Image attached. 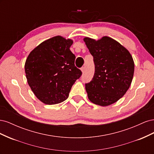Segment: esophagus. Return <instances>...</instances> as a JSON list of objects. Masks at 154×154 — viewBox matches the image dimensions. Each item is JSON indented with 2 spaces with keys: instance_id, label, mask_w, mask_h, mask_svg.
Masks as SVG:
<instances>
[{
  "instance_id": "1",
  "label": "esophagus",
  "mask_w": 154,
  "mask_h": 154,
  "mask_svg": "<svg viewBox=\"0 0 154 154\" xmlns=\"http://www.w3.org/2000/svg\"><path fill=\"white\" fill-rule=\"evenodd\" d=\"M85 69L84 67H82L81 68V71H82V72L83 73L85 72Z\"/></svg>"
}]
</instances>
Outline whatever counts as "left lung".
<instances>
[{"mask_svg":"<svg viewBox=\"0 0 154 154\" xmlns=\"http://www.w3.org/2000/svg\"><path fill=\"white\" fill-rule=\"evenodd\" d=\"M94 58L95 72L85 84L88 98L102 106L114 103L129 88L134 72V62L129 51L118 42L103 36L96 40L83 38Z\"/></svg>","mask_w":154,"mask_h":154,"instance_id":"8db88e82","label":"left lung"}]
</instances>
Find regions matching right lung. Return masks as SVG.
<instances>
[{
  "label": "right lung",
  "mask_w": 154,
  "mask_h": 154,
  "mask_svg": "<svg viewBox=\"0 0 154 154\" xmlns=\"http://www.w3.org/2000/svg\"><path fill=\"white\" fill-rule=\"evenodd\" d=\"M71 39L56 36L39 44L25 63L27 81L34 94L47 105L67 99L73 84L82 75L75 65L76 57L70 50Z\"/></svg>",
  "instance_id": "obj_1"
}]
</instances>
